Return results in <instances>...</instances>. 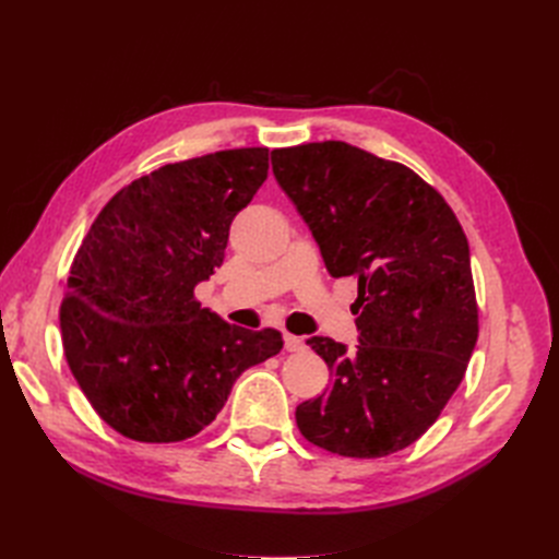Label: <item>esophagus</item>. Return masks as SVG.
<instances>
[{"instance_id":"1","label":"esophagus","mask_w":559,"mask_h":559,"mask_svg":"<svg viewBox=\"0 0 559 559\" xmlns=\"http://www.w3.org/2000/svg\"><path fill=\"white\" fill-rule=\"evenodd\" d=\"M284 347L289 352H300L302 347H306V343H302V337H298V335L284 333Z\"/></svg>"}]
</instances>
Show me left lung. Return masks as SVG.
<instances>
[{
    "instance_id": "left-lung-1",
    "label": "left lung",
    "mask_w": 559,
    "mask_h": 559,
    "mask_svg": "<svg viewBox=\"0 0 559 559\" xmlns=\"http://www.w3.org/2000/svg\"><path fill=\"white\" fill-rule=\"evenodd\" d=\"M273 173L331 277H354L359 345L312 335L331 389L296 408L310 443L376 460L415 443L464 380L478 341L466 235L411 167L347 142L273 151Z\"/></svg>"
}]
</instances>
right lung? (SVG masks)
Segmentation results:
<instances>
[{
  "label": "right lung",
  "mask_w": 559,
  "mask_h": 559,
  "mask_svg": "<svg viewBox=\"0 0 559 559\" xmlns=\"http://www.w3.org/2000/svg\"><path fill=\"white\" fill-rule=\"evenodd\" d=\"M265 146L163 165L118 191L79 247L60 308L67 364L111 429L177 443L212 425L247 368L282 349L200 308L228 230L267 179Z\"/></svg>",
  "instance_id": "obj_1"
}]
</instances>
